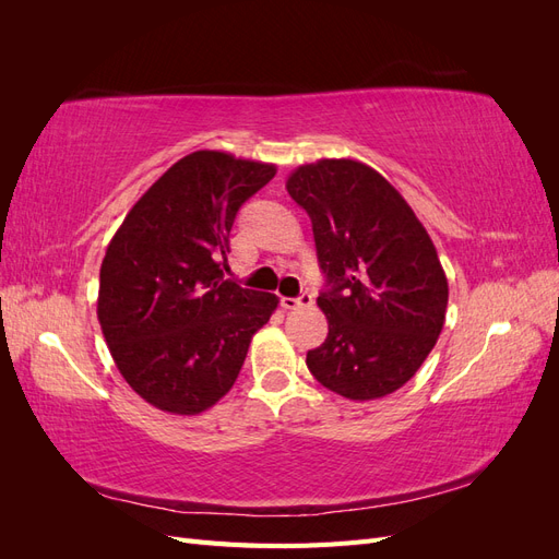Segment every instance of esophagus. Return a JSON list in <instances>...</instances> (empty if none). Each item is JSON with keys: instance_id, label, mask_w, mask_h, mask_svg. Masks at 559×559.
I'll return each mask as SVG.
<instances>
[{"instance_id": "34e87169", "label": "esophagus", "mask_w": 559, "mask_h": 559, "mask_svg": "<svg viewBox=\"0 0 559 559\" xmlns=\"http://www.w3.org/2000/svg\"><path fill=\"white\" fill-rule=\"evenodd\" d=\"M312 294H300L298 298H289V296H282V308L284 310H300V308H308V306H312Z\"/></svg>"}]
</instances>
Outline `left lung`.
<instances>
[{
    "instance_id": "obj_1",
    "label": "left lung",
    "mask_w": 559,
    "mask_h": 559,
    "mask_svg": "<svg viewBox=\"0 0 559 559\" xmlns=\"http://www.w3.org/2000/svg\"><path fill=\"white\" fill-rule=\"evenodd\" d=\"M286 191L312 218L329 335L308 368L331 392L373 401L425 364L445 324L448 277L427 228L378 170L352 158L300 165Z\"/></svg>"
}]
</instances>
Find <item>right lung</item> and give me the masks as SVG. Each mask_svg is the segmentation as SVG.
Returning <instances> with one entry per match:
<instances>
[{"mask_svg":"<svg viewBox=\"0 0 559 559\" xmlns=\"http://www.w3.org/2000/svg\"><path fill=\"white\" fill-rule=\"evenodd\" d=\"M275 173L273 163L193 151L134 202L111 238L97 319L116 368L154 408H212L275 312V294L242 289L222 267L235 214Z\"/></svg>","mask_w":559,"mask_h":559,"instance_id":"right-lung-1","label":"right lung"}]
</instances>
